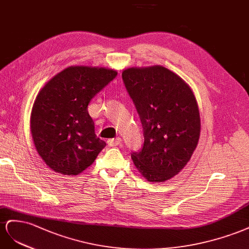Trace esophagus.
Wrapping results in <instances>:
<instances>
[{
	"label": "esophagus",
	"instance_id": "34e87169",
	"mask_svg": "<svg viewBox=\"0 0 249 249\" xmlns=\"http://www.w3.org/2000/svg\"><path fill=\"white\" fill-rule=\"evenodd\" d=\"M121 142H122V140H121V138H116V139H110L107 141V144L108 146L110 147H116V146H119L121 144Z\"/></svg>",
	"mask_w": 249,
	"mask_h": 249
}]
</instances>
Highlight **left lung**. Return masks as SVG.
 <instances>
[{"label": "left lung", "instance_id": "obj_1", "mask_svg": "<svg viewBox=\"0 0 249 249\" xmlns=\"http://www.w3.org/2000/svg\"><path fill=\"white\" fill-rule=\"evenodd\" d=\"M123 81L144 130V146L133 164L150 182L171 179L186 167L200 137V115L193 90L162 66L129 68Z\"/></svg>", "mask_w": 249, "mask_h": 249}]
</instances>
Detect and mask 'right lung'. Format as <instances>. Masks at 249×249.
Here are the masks:
<instances>
[{"label": "right lung", "instance_id": "1", "mask_svg": "<svg viewBox=\"0 0 249 249\" xmlns=\"http://www.w3.org/2000/svg\"><path fill=\"white\" fill-rule=\"evenodd\" d=\"M117 74L111 69L72 66L53 76L38 91L30 129L37 153L54 172L80 174L105 147L95 134L88 105Z\"/></svg>", "mask_w": 249, "mask_h": 249}]
</instances>
